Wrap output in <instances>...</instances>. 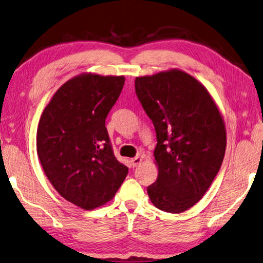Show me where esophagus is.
<instances>
[{"label": "esophagus", "mask_w": 263, "mask_h": 263, "mask_svg": "<svg viewBox=\"0 0 263 263\" xmlns=\"http://www.w3.org/2000/svg\"><path fill=\"white\" fill-rule=\"evenodd\" d=\"M141 162H142V157H141V156H136V157H133V158L131 159V163H132V166H133V167L138 166L139 164H140Z\"/></svg>", "instance_id": "obj_1"}]
</instances>
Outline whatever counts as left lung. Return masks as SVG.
I'll list each match as a JSON object with an SVG mask.
<instances>
[{
  "instance_id": "1",
  "label": "left lung",
  "mask_w": 263,
  "mask_h": 263,
  "mask_svg": "<svg viewBox=\"0 0 263 263\" xmlns=\"http://www.w3.org/2000/svg\"><path fill=\"white\" fill-rule=\"evenodd\" d=\"M136 93L156 131V182L147 193L157 209L181 213L204 196L226 152V128L208 90L172 69L137 77Z\"/></svg>"
}]
</instances>
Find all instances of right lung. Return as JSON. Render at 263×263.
<instances>
[{
	"instance_id": "obj_1",
	"label": "right lung",
	"mask_w": 263,
	"mask_h": 263,
	"mask_svg": "<svg viewBox=\"0 0 263 263\" xmlns=\"http://www.w3.org/2000/svg\"><path fill=\"white\" fill-rule=\"evenodd\" d=\"M123 76L82 74L59 87L39 123L36 148L46 177L68 202L84 210L114 197L128 168L116 159L106 117Z\"/></svg>"
}]
</instances>
